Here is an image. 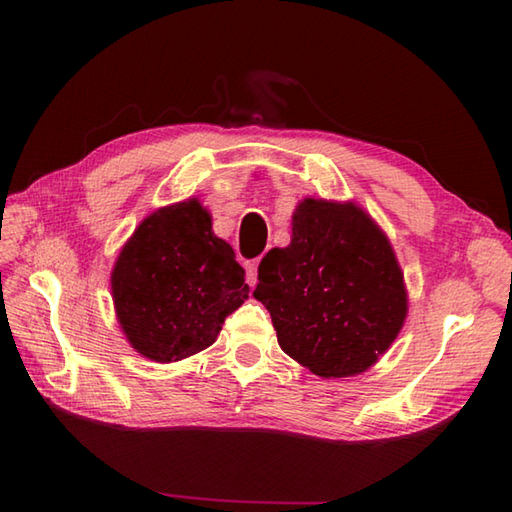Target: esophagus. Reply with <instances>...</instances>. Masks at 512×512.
<instances>
[{"mask_svg":"<svg viewBox=\"0 0 512 512\" xmlns=\"http://www.w3.org/2000/svg\"><path fill=\"white\" fill-rule=\"evenodd\" d=\"M257 266H259V259H253V262H246V281L248 286H255L257 284Z\"/></svg>","mask_w":512,"mask_h":512,"instance_id":"34e87169","label":"esophagus"}]
</instances>
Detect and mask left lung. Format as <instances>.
<instances>
[{
    "mask_svg": "<svg viewBox=\"0 0 512 512\" xmlns=\"http://www.w3.org/2000/svg\"><path fill=\"white\" fill-rule=\"evenodd\" d=\"M257 279L279 347L321 378L367 372L409 312L394 246L354 200L303 198L290 244L268 250Z\"/></svg>",
    "mask_w": 512,
    "mask_h": 512,
    "instance_id": "1",
    "label": "left lung"
}]
</instances>
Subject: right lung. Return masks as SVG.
Here are the masks:
<instances>
[{"label":"right lung","mask_w":512,"mask_h":512,"mask_svg":"<svg viewBox=\"0 0 512 512\" xmlns=\"http://www.w3.org/2000/svg\"><path fill=\"white\" fill-rule=\"evenodd\" d=\"M110 284L125 339L156 363L206 350L248 299L244 268L198 198L149 213L118 253Z\"/></svg>","instance_id":"obj_1"}]
</instances>
